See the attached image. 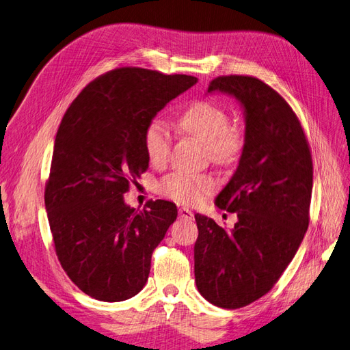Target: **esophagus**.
Masks as SVG:
<instances>
[{
  "label": "esophagus",
  "mask_w": 350,
  "mask_h": 350,
  "mask_svg": "<svg viewBox=\"0 0 350 350\" xmlns=\"http://www.w3.org/2000/svg\"><path fill=\"white\" fill-rule=\"evenodd\" d=\"M178 215H179V219H185V220H193L194 219L193 211L189 208H185V207H179Z\"/></svg>",
  "instance_id": "obj_1"
}]
</instances>
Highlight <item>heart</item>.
<instances>
[{
	"label": "heart",
	"mask_w": 350,
	"mask_h": 350,
	"mask_svg": "<svg viewBox=\"0 0 350 350\" xmlns=\"http://www.w3.org/2000/svg\"><path fill=\"white\" fill-rule=\"evenodd\" d=\"M179 126L206 146L211 162L230 166L245 147V133L229 122L228 111L210 100H197L179 118ZM144 152L153 166L163 165L172 149V134L161 120H152L143 134ZM216 189L213 176L206 174H172L159 183V193L183 204H197Z\"/></svg>",
	"instance_id": "1"
}]
</instances>
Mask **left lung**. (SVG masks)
Returning a JSON list of instances; mask_svg holds the SVG:
<instances>
[{"instance_id":"1","label":"left lung","mask_w":350,"mask_h":350,"mask_svg":"<svg viewBox=\"0 0 350 350\" xmlns=\"http://www.w3.org/2000/svg\"><path fill=\"white\" fill-rule=\"evenodd\" d=\"M234 94L245 108V147L216 206L237 211L232 230L196 215L198 292L237 310L278 283L310 225L312 157L298 116L269 84L252 76H219L207 92Z\"/></svg>"}]
</instances>
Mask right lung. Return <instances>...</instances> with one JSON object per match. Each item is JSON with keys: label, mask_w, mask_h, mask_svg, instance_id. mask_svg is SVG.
Segmentation results:
<instances>
[{"label": "right lung", "mask_w": 350, "mask_h": 350, "mask_svg": "<svg viewBox=\"0 0 350 350\" xmlns=\"http://www.w3.org/2000/svg\"><path fill=\"white\" fill-rule=\"evenodd\" d=\"M197 81L185 74L115 68L90 81L62 116L45 207L61 267L94 299L125 301L149 278L152 254L178 210L165 200L135 210L122 196L149 167L147 124Z\"/></svg>", "instance_id": "right-lung-1"}]
</instances>
